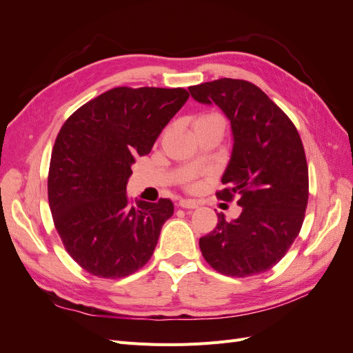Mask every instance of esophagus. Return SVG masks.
Returning <instances> with one entry per match:
<instances>
[{
	"mask_svg": "<svg viewBox=\"0 0 353 353\" xmlns=\"http://www.w3.org/2000/svg\"><path fill=\"white\" fill-rule=\"evenodd\" d=\"M178 205L183 209H196L197 208V203L194 200H190V199H181L178 201Z\"/></svg>",
	"mask_w": 353,
	"mask_h": 353,
	"instance_id": "34e87169",
	"label": "esophagus"
}]
</instances>
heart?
Listing matches in <instances>:
<instances>
[{"mask_svg":"<svg viewBox=\"0 0 353 353\" xmlns=\"http://www.w3.org/2000/svg\"><path fill=\"white\" fill-rule=\"evenodd\" d=\"M203 126H219L223 130V121L219 114L205 113V114L197 116L193 122L194 130H197V128H203Z\"/></svg>","mask_w":353,"mask_h":353,"instance_id":"obj_1","label":"heart"}]
</instances>
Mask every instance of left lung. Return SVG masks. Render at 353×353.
<instances>
[{
  "label": "left lung",
  "mask_w": 353,
  "mask_h": 353,
  "mask_svg": "<svg viewBox=\"0 0 353 353\" xmlns=\"http://www.w3.org/2000/svg\"><path fill=\"white\" fill-rule=\"evenodd\" d=\"M231 122L232 154L216 197L241 213L199 241L203 258L228 276L259 275L279 263L301 232L309 197L305 148L294 123L254 83L222 78L188 88Z\"/></svg>",
  "instance_id": "8db88e82"
}]
</instances>
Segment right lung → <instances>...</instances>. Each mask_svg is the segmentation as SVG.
<instances>
[{
	"label": "right lung",
	"mask_w": 353,
	"mask_h": 353,
	"mask_svg": "<svg viewBox=\"0 0 353 353\" xmlns=\"http://www.w3.org/2000/svg\"><path fill=\"white\" fill-rule=\"evenodd\" d=\"M190 94L184 88L117 87L72 113L52 147L48 203L70 258L99 279H123L150 261L174 203L132 200L131 165Z\"/></svg>",
	"instance_id": "obj_1"
}]
</instances>
